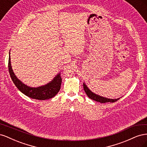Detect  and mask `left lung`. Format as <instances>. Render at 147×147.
<instances>
[{"instance_id":"obj_1","label":"left lung","mask_w":147,"mask_h":147,"mask_svg":"<svg viewBox=\"0 0 147 147\" xmlns=\"http://www.w3.org/2000/svg\"><path fill=\"white\" fill-rule=\"evenodd\" d=\"M83 88H84V91H85V92H86V94H87V96L89 97H90V99L94 100L96 102H100V103H105V102H115L119 99V98L108 99V98H106V97L100 96L99 95H97V94H95V93L92 92L84 83H83Z\"/></svg>"}]
</instances>
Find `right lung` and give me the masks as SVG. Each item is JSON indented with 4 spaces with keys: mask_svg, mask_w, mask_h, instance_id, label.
<instances>
[{
    "mask_svg": "<svg viewBox=\"0 0 147 147\" xmlns=\"http://www.w3.org/2000/svg\"><path fill=\"white\" fill-rule=\"evenodd\" d=\"M10 53H9L8 59V70L10 75L17 88L24 94L30 98L37 100H47L55 96L60 90L62 78L60 74H57L50 82L47 84L37 88L30 87L26 85L16 77L11 65Z\"/></svg>",
    "mask_w": 147,
    "mask_h": 147,
    "instance_id": "obj_1",
    "label": "right lung"
}]
</instances>
